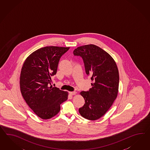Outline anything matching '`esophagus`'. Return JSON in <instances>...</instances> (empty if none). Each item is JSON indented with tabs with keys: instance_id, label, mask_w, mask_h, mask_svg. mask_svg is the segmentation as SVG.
<instances>
[{
	"instance_id": "1",
	"label": "esophagus",
	"mask_w": 150,
	"mask_h": 150,
	"mask_svg": "<svg viewBox=\"0 0 150 150\" xmlns=\"http://www.w3.org/2000/svg\"><path fill=\"white\" fill-rule=\"evenodd\" d=\"M69 94H70L71 96H73V95H75L76 94V92H69Z\"/></svg>"
}]
</instances>
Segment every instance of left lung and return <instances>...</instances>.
<instances>
[{
    "instance_id": "left-lung-1",
    "label": "left lung",
    "mask_w": 150,
    "mask_h": 150,
    "mask_svg": "<svg viewBox=\"0 0 150 150\" xmlns=\"http://www.w3.org/2000/svg\"><path fill=\"white\" fill-rule=\"evenodd\" d=\"M75 56L81 57L86 74L91 76L93 83L88 91H82L85 104L79 111L89 120H96L109 109L117 96L119 73L113 58L108 53L94 45H87L75 49Z\"/></svg>"
}]
</instances>
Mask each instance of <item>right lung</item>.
I'll return each mask as SVG.
<instances>
[{"label":"right lung","mask_w":150,"mask_h":150,"mask_svg":"<svg viewBox=\"0 0 150 150\" xmlns=\"http://www.w3.org/2000/svg\"><path fill=\"white\" fill-rule=\"evenodd\" d=\"M69 47L47 46L27 58L21 72V92L24 100L38 116L50 119L58 113L68 93L51 85L59 61Z\"/></svg>","instance_id":"add662e5"}]
</instances>
